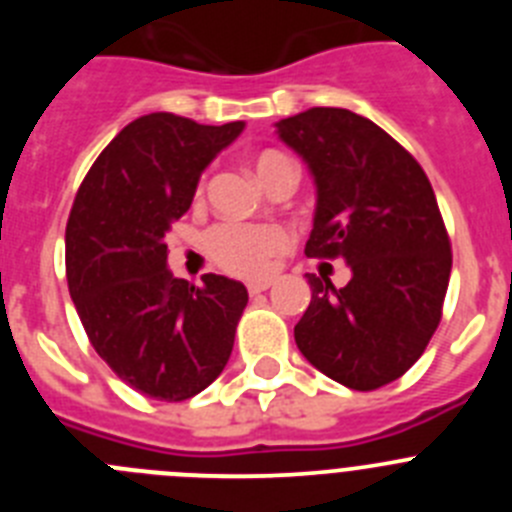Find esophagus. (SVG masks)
I'll list each match as a JSON object with an SVG mask.
<instances>
[{"label":"esophagus","mask_w":512,"mask_h":512,"mask_svg":"<svg viewBox=\"0 0 512 512\" xmlns=\"http://www.w3.org/2000/svg\"><path fill=\"white\" fill-rule=\"evenodd\" d=\"M269 287L271 279H253V282H248V292H251V295H261V292H266Z\"/></svg>","instance_id":"1"}]
</instances>
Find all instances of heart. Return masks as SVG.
I'll use <instances>...</instances> for the list:
<instances>
[{
	"label": "heart",
	"instance_id": "b5f03b06",
	"mask_svg": "<svg viewBox=\"0 0 512 512\" xmlns=\"http://www.w3.org/2000/svg\"><path fill=\"white\" fill-rule=\"evenodd\" d=\"M253 169L266 187L277 182L279 176L295 174L292 158L282 151L266 148L253 156ZM289 230L282 225H246L220 223L207 230L205 248L217 266H223L238 277H261L274 266L279 253L287 251Z\"/></svg>",
	"mask_w": 512,
	"mask_h": 512
}]
</instances>
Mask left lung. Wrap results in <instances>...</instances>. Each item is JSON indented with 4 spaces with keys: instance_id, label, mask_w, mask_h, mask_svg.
Segmentation results:
<instances>
[{
    "instance_id": "8db88e82",
    "label": "left lung",
    "mask_w": 512,
    "mask_h": 512,
    "mask_svg": "<svg viewBox=\"0 0 512 512\" xmlns=\"http://www.w3.org/2000/svg\"><path fill=\"white\" fill-rule=\"evenodd\" d=\"M277 130L318 187L305 253L341 256L354 274L341 289L307 274L297 348L325 377L377 390L408 372L441 323L451 241L436 194L418 161L356 112L312 107Z\"/></svg>"
}]
</instances>
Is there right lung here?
<instances>
[{
  "mask_svg": "<svg viewBox=\"0 0 512 512\" xmlns=\"http://www.w3.org/2000/svg\"><path fill=\"white\" fill-rule=\"evenodd\" d=\"M243 122L151 112L120 130L84 176L66 223V279L89 343L140 395L182 402L210 387L248 302L241 282L171 277L164 235Z\"/></svg>",
  "mask_w": 512,
  "mask_h": 512,
  "instance_id": "right-lung-1",
  "label": "right lung"
}]
</instances>
